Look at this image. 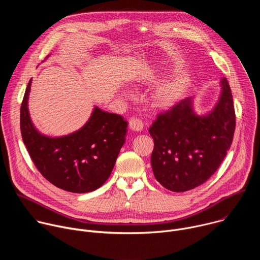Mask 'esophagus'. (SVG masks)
I'll use <instances>...</instances> for the list:
<instances>
[{
  "mask_svg": "<svg viewBox=\"0 0 260 260\" xmlns=\"http://www.w3.org/2000/svg\"><path fill=\"white\" fill-rule=\"evenodd\" d=\"M128 126H129L131 129H133L135 132H141L143 129L144 123H143L141 118H139V117H132L129 119V122H128Z\"/></svg>",
  "mask_w": 260,
  "mask_h": 260,
  "instance_id": "esophagus-1",
  "label": "esophagus"
}]
</instances>
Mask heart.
I'll list each match as a JSON object with an SVG mask.
<instances>
[{"label":"heart","instance_id":"heart-1","mask_svg":"<svg viewBox=\"0 0 260 260\" xmlns=\"http://www.w3.org/2000/svg\"><path fill=\"white\" fill-rule=\"evenodd\" d=\"M187 85V79L183 76H176L159 85L153 94V101L157 106L168 107L173 105L184 92Z\"/></svg>","mask_w":260,"mask_h":260}]
</instances>
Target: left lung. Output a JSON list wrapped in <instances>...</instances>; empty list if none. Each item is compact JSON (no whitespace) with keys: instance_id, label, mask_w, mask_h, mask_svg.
I'll return each instance as SVG.
<instances>
[{"instance_id":"left-lung-1","label":"left lung","mask_w":260,"mask_h":260,"mask_svg":"<svg viewBox=\"0 0 260 260\" xmlns=\"http://www.w3.org/2000/svg\"><path fill=\"white\" fill-rule=\"evenodd\" d=\"M212 112L198 116L191 98L157 115L149 128L154 140L151 165L155 179L174 192L193 189L218 170L230 150L236 128L233 94L226 78Z\"/></svg>"}]
</instances>
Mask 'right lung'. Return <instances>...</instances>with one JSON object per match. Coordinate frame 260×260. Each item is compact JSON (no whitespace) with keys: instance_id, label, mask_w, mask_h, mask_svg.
Returning <instances> with one entry per match:
<instances>
[{"instance_id":"right-lung-1","label":"right lung","mask_w":260,"mask_h":260,"mask_svg":"<svg viewBox=\"0 0 260 260\" xmlns=\"http://www.w3.org/2000/svg\"><path fill=\"white\" fill-rule=\"evenodd\" d=\"M30 83L20 107V131L34 165L46 180L66 191L85 193L100 188L112 173L125 141L127 122L95 107L79 131L60 138L42 136L28 114Z\"/></svg>"}]
</instances>
